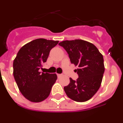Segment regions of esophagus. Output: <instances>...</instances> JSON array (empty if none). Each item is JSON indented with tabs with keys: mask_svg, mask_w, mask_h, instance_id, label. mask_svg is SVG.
Here are the masks:
<instances>
[{
	"mask_svg": "<svg viewBox=\"0 0 123 123\" xmlns=\"http://www.w3.org/2000/svg\"><path fill=\"white\" fill-rule=\"evenodd\" d=\"M63 76L62 74H57V76L58 77V78H60V77H62Z\"/></svg>",
	"mask_w": 123,
	"mask_h": 123,
	"instance_id": "esophagus-1",
	"label": "esophagus"
}]
</instances>
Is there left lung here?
Segmentation results:
<instances>
[{"label":"left lung","mask_w":123,"mask_h":123,"mask_svg":"<svg viewBox=\"0 0 123 123\" xmlns=\"http://www.w3.org/2000/svg\"><path fill=\"white\" fill-rule=\"evenodd\" d=\"M58 45L68 53L71 63L78 66L79 78L64 87L67 96L76 102L91 99L100 87L105 71L104 57L93 44L81 39L64 41Z\"/></svg>","instance_id":"left-lung-1"}]
</instances>
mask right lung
Listing matches in <instances>:
<instances>
[{
    "mask_svg": "<svg viewBox=\"0 0 123 123\" xmlns=\"http://www.w3.org/2000/svg\"><path fill=\"white\" fill-rule=\"evenodd\" d=\"M58 41L37 39L18 51L13 64V76L19 91L26 99L40 102L46 99L56 79V74L39 72L50 51Z\"/></svg>",
    "mask_w": 123,
    "mask_h": 123,
    "instance_id": "obj_1",
    "label": "right lung"
}]
</instances>
